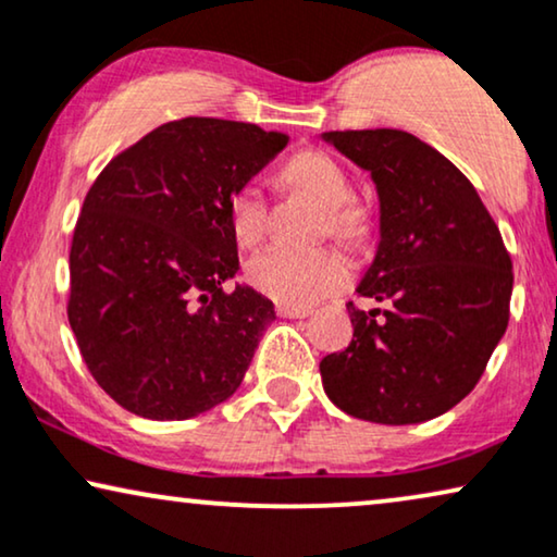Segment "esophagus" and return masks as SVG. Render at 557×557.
<instances>
[{"mask_svg": "<svg viewBox=\"0 0 557 557\" xmlns=\"http://www.w3.org/2000/svg\"><path fill=\"white\" fill-rule=\"evenodd\" d=\"M277 313L283 318H308L310 313H313V310L306 308V306H287V302H280Z\"/></svg>", "mask_w": 557, "mask_h": 557, "instance_id": "34e87169", "label": "esophagus"}]
</instances>
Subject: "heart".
<instances>
[{
  "label": "heart",
  "mask_w": 557,
  "mask_h": 557,
  "mask_svg": "<svg viewBox=\"0 0 557 557\" xmlns=\"http://www.w3.org/2000/svg\"><path fill=\"white\" fill-rule=\"evenodd\" d=\"M283 177L306 190L325 209V228L338 239L354 242L364 234L367 221L356 209L354 185L331 154L308 150L287 162ZM267 196L257 183H244L228 201V226L242 249L257 247L267 234ZM247 280L267 298L287 306H310L341 290L348 280L346 259L333 249L270 247L249 259Z\"/></svg>",
  "instance_id": "obj_1"
}]
</instances>
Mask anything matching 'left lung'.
Returning a JSON list of instances; mask_svg holds the SVG:
<instances>
[{"label":"left lung","mask_w":557,"mask_h":557,"mask_svg":"<svg viewBox=\"0 0 557 557\" xmlns=\"http://www.w3.org/2000/svg\"><path fill=\"white\" fill-rule=\"evenodd\" d=\"M372 175L380 242L348 302L354 338L321 361L338 410L382 425L448 412L484 374L509 323L515 274L479 193L438 150L403 129L323 132Z\"/></svg>","instance_id":"1"}]
</instances>
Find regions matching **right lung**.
Listing matches in <instances>:
<instances>
[{"instance_id":"obj_1","label":"right lung","mask_w":557,"mask_h":557,"mask_svg":"<svg viewBox=\"0 0 557 557\" xmlns=\"http://www.w3.org/2000/svg\"><path fill=\"white\" fill-rule=\"evenodd\" d=\"M287 137L257 124L168 122L103 168L71 247L69 321L88 372L147 420H188L239 389L270 298L239 272L228 201Z\"/></svg>"}]
</instances>
